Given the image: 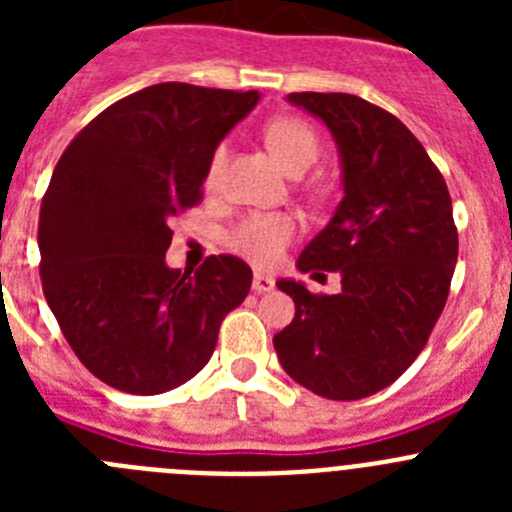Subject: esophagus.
Returning <instances> with one entry per match:
<instances>
[{
    "label": "esophagus",
    "instance_id": "1",
    "mask_svg": "<svg viewBox=\"0 0 512 512\" xmlns=\"http://www.w3.org/2000/svg\"><path fill=\"white\" fill-rule=\"evenodd\" d=\"M253 292H269V289H274V279L269 277V274H261V271H256V274H253Z\"/></svg>",
    "mask_w": 512,
    "mask_h": 512
}]
</instances>
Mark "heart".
Here are the masks:
<instances>
[{
    "label": "heart",
    "mask_w": 512,
    "mask_h": 512,
    "mask_svg": "<svg viewBox=\"0 0 512 512\" xmlns=\"http://www.w3.org/2000/svg\"><path fill=\"white\" fill-rule=\"evenodd\" d=\"M266 143H269L279 164L284 166V171H289L292 176L305 174L315 164L320 151L318 135L312 133L310 125L295 120V117H279V120L269 122ZM225 161H228V146L220 143L212 151L210 166H207V187H217ZM295 235L297 223L289 215H282V212H277V215H251L230 233V246L241 256H246L251 264L271 266L277 264L282 251L292 243Z\"/></svg>",
    "instance_id": "obj_1"
}]
</instances>
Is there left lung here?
I'll return each instance as SVG.
<instances>
[{
    "label": "left lung",
    "mask_w": 512,
    "mask_h": 512,
    "mask_svg": "<svg viewBox=\"0 0 512 512\" xmlns=\"http://www.w3.org/2000/svg\"><path fill=\"white\" fill-rule=\"evenodd\" d=\"M336 140L343 200L297 269L338 271V295L295 279L277 287L295 320L274 336L284 372L328 400H361L423 351L454 277L459 235L441 171L395 115L341 92H295Z\"/></svg>",
    "instance_id": "1"
}]
</instances>
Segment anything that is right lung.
I'll return each mask as SVG.
<instances>
[{
  "instance_id": "1",
  "label": "right lung",
  "mask_w": 512,
  "mask_h": 512,
  "mask_svg": "<svg viewBox=\"0 0 512 512\" xmlns=\"http://www.w3.org/2000/svg\"><path fill=\"white\" fill-rule=\"evenodd\" d=\"M259 92L153 84L99 112L63 151L40 205V279L79 361L130 395L169 392L210 361L251 269H171V217L202 197L212 151Z\"/></svg>"
}]
</instances>
